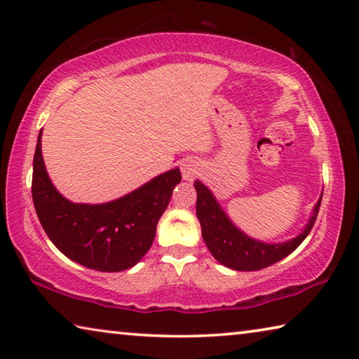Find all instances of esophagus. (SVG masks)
<instances>
[{"label": "esophagus", "instance_id": "34e87169", "mask_svg": "<svg viewBox=\"0 0 359 359\" xmlns=\"http://www.w3.org/2000/svg\"><path fill=\"white\" fill-rule=\"evenodd\" d=\"M198 172L199 169L194 163H184V165H182V175H184L185 180H193L196 177Z\"/></svg>", "mask_w": 359, "mask_h": 359}]
</instances>
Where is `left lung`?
<instances>
[{
  "label": "left lung",
  "mask_w": 359,
  "mask_h": 359,
  "mask_svg": "<svg viewBox=\"0 0 359 359\" xmlns=\"http://www.w3.org/2000/svg\"><path fill=\"white\" fill-rule=\"evenodd\" d=\"M194 188L198 193L196 215L199 223H201V233L205 245L218 263L234 271L264 269V267L274 264L288 257L290 253H293L311 233L321 204L320 198L318 203L315 204L311 220L299 236L288 242H283V244H267V242L248 238L239 228H236V224L224 214L214 194L204 184L196 180Z\"/></svg>",
  "instance_id": "8db88e82"
}]
</instances>
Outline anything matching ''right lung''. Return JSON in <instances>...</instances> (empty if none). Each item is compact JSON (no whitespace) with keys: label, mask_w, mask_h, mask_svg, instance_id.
I'll list each match as a JSON object with an SVG mask.
<instances>
[{"label":"right lung","mask_w":359,"mask_h":359,"mask_svg":"<svg viewBox=\"0 0 359 359\" xmlns=\"http://www.w3.org/2000/svg\"><path fill=\"white\" fill-rule=\"evenodd\" d=\"M39 131L33 160L32 194L36 214L48 239L69 259L88 269L118 272L142 259L155 239L179 168L156 175L137 190L106 204H76L57 191L48 179Z\"/></svg>","instance_id":"add662e5"}]
</instances>
